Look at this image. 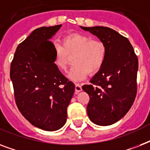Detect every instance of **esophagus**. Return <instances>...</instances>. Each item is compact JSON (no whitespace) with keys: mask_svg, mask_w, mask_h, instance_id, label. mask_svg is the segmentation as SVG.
Listing matches in <instances>:
<instances>
[{"mask_svg":"<svg viewBox=\"0 0 150 150\" xmlns=\"http://www.w3.org/2000/svg\"><path fill=\"white\" fill-rule=\"evenodd\" d=\"M75 93H79V92H81L82 90V86H80L79 84H76V85H75Z\"/></svg>","mask_w":150,"mask_h":150,"instance_id":"1","label":"esophagus"}]
</instances>
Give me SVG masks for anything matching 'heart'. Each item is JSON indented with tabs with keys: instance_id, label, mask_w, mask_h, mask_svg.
I'll return each mask as SVG.
<instances>
[{
	"instance_id": "obj_1",
	"label": "heart",
	"mask_w": 150,
	"mask_h": 150,
	"mask_svg": "<svg viewBox=\"0 0 150 150\" xmlns=\"http://www.w3.org/2000/svg\"><path fill=\"white\" fill-rule=\"evenodd\" d=\"M54 64L59 70L64 71L73 57L74 66L68 73L73 82H80L88 75H94L102 68L105 62L107 50L104 43L93 40L89 36L75 33L64 36L62 45L54 43Z\"/></svg>"
}]
</instances>
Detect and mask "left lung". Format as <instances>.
I'll return each mask as SVG.
<instances>
[{
    "label": "left lung",
    "instance_id": "left-lung-1",
    "mask_svg": "<svg viewBox=\"0 0 150 150\" xmlns=\"http://www.w3.org/2000/svg\"><path fill=\"white\" fill-rule=\"evenodd\" d=\"M97 36L107 50L102 68L82 89L89 94L87 114L97 125L116 123L132 106L137 93L138 57L128 39L103 26L83 27Z\"/></svg>",
    "mask_w": 150,
    "mask_h": 150
}]
</instances>
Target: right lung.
Instances as JSON below:
<instances>
[{
	"label": "right lung",
	"instance_id": "right-lung-1",
	"mask_svg": "<svg viewBox=\"0 0 150 150\" xmlns=\"http://www.w3.org/2000/svg\"><path fill=\"white\" fill-rule=\"evenodd\" d=\"M61 25L40 27L18 46L10 78L15 102L24 117L36 128L53 132L67 121V107L75 85L54 65L50 39Z\"/></svg>",
	"mask_w": 150,
	"mask_h": 150
}]
</instances>
